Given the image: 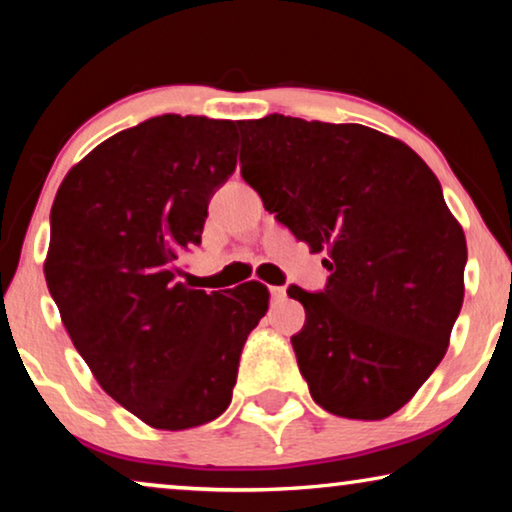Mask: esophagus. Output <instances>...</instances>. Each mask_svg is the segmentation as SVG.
I'll list each match as a JSON object with an SVG mask.
<instances>
[{
  "mask_svg": "<svg viewBox=\"0 0 512 512\" xmlns=\"http://www.w3.org/2000/svg\"><path fill=\"white\" fill-rule=\"evenodd\" d=\"M270 293H272V298H275V300H284V298H286V289H284V286H272Z\"/></svg>",
  "mask_w": 512,
  "mask_h": 512,
  "instance_id": "1",
  "label": "esophagus"
}]
</instances>
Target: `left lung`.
I'll list each match as a JSON object with an SVG mask.
<instances>
[{
    "mask_svg": "<svg viewBox=\"0 0 512 512\" xmlns=\"http://www.w3.org/2000/svg\"><path fill=\"white\" fill-rule=\"evenodd\" d=\"M242 177L312 254L326 289L289 286L314 403L347 419L401 410L443 361L464 303L466 237L429 165L359 123L240 121Z\"/></svg>",
    "mask_w": 512,
    "mask_h": 512,
    "instance_id": "1",
    "label": "left lung"
}]
</instances>
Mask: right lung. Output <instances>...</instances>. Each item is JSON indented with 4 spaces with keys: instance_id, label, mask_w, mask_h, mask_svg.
I'll use <instances>...</instances> for the list:
<instances>
[{
    "instance_id": "obj_1",
    "label": "right lung",
    "mask_w": 512,
    "mask_h": 512,
    "mask_svg": "<svg viewBox=\"0 0 512 512\" xmlns=\"http://www.w3.org/2000/svg\"><path fill=\"white\" fill-rule=\"evenodd\" d=\"M237 123L165 114L104 139L62 179L44 261L48 291L100 387L144 424L184 431L233 398L268 286L177 282L207 205L235 172Z\"/></svg>"
}]
</instances>
